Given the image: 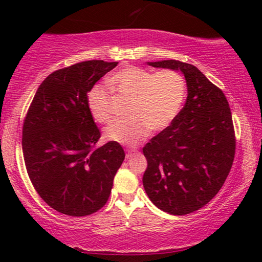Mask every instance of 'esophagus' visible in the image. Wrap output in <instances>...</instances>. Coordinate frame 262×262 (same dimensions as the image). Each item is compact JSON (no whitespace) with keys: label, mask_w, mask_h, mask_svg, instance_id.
<instances>
[{"label":"esophagus","mask_w":262,"mask_h":262,"mask_svg":"<svg viewBox=\"0 0 262 262\" xmlns=\"http://www.w3.org/2000/svg\"><path fill=\"white\" fill-rule=\"evenodd\" d=\"M136 152V150H127L126 151V159H130V157Z\"/></svg>","instance_id":"obj_1"}]
</instances>
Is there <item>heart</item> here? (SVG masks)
<instances>
[{"instance_id":"1","label":"heart","mask_w":262,"mask_h":262,"mask_svg":"<svg viewBox=\"0 0 262 262\" xmlns=\"http://www.w3.org/2000/svg\"><path fill=\"white\" fill-rule=\"evenodd\" d=\"M116 94L128 99L127 119L114 120L105 128L108 141L124 145H136L146 137L149 128L162 131L173 123L180 112L186 96L184 77L174 70L159 73L127 67L110 77ZM112 96L106 87L94 85L87 93V108L93 119L106 123L111 117Z\"/></svg>"}]
</instances>
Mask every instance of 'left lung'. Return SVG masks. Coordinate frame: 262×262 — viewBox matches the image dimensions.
<instances>
[{
    "label": "left lung",
    "mask_w": 262,
    "mask_h": 262,
    "mask_svg": "<svg viewBox=\"0 0 262 262\" xmlns=\"http://www.w3.org/2000/svg\"><path fill=\"white\" fill-rule=\"evenodd\" d=\"M148 66L181 71L187 85L178 117L143 148L149 199L164 212L181 216L206 205L231 169L236 142L230 107L223 92L192 64L167 59Z\"/></svg>",
    "instance_id": "obj_1"
}]
</instances>
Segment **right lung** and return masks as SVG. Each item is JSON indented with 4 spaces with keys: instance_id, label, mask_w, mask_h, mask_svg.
<instances>
[{
    "instance_id": "1",
    "label": "right lung",
    "mask_w": 262,
    "mask_h": 262,
    "mask_svg": "<svg viewBox=\"0 0 262 262\" xmlns=\"http://www.w3.org/2000/svg\"><path fill=\"white\" fill-rule=\"evenodd\" d=\"M117 64L85 60L49 75L25 119L23 152L32 185L49 206L68 216L101 209L125 159L119 143L94 148L100 131L85 103L89 89Z\"/></svg>"
}]
</instances>
